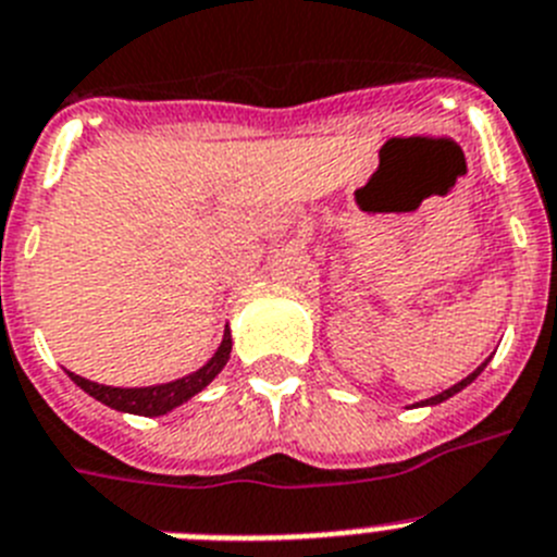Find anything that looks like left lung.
Listing matches in <instances>:
<instances>
[{
    "label": "left lung",
    "instance_id": "left-lung-1",
    "mask_svg": "<svg viewBox=\"0 0 557 557\" xmlns=\"http://www.w3.org/2000/svg\"><path fill=\"white\" fill-rule=\"evenodd\" d=\"M484 368H487V362H484V366H479V368H475V371L470 373V376H465V380H461V382H456V385H453V387H447V391H442V394H436V396H430V399H424L422 405H438V401L450 399V396H456V394H459V391H465V387L470 385V382H473L475 376H479V373L484 371Z\"/></svg>",
    "mask_w": 557,
    "mask_h": 557
}]
</instances>
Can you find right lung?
Instances as JSON below:
<instances>
[{"label": "right lung", "instance_id": "obj_1", "mask_svg": "<svg viewBox=\"0 0 557 557\" xmlns=\"http://www.w3.org/2000/svg\"><path fill=\"white\" fill-rule=\"evenodd\" d=\"M228 354H232V334L228 329L223 331L221 348L214 350V357L209 359L207 366L198 368L195 373L184 376V380L166 382V385H152V387H110L98 385V382L84 380L78 373H70V380L82 387L84 394H90L92 399H98L101 405L112 410H121V413H135V416H163L170 413L172 408L184 405L186 399H191L195 394H200L209 382L223 371V366L228 362Z\"/></svg>", "mask_w": 557, "mask_h": 557}]
</instances>
